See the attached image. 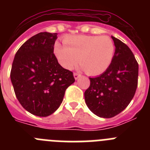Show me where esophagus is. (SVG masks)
Instances as JSON below:
<instances>
[{
  "instance_id": "esophagus-1",
  "label": "esophagus",
  "mask_w": 150,
  "mask_h": 150,
  "mask_svg": "<svg viewBox=\"0 0 150 150\" xmlns=\"http://www.w3.org/2000/svg\"><path fill=\"white\" fill-rule=\"evenodd\" d=\"M74 78H75V79H78L79 77H80V76H81V75L79 74H77V73H74Z\"/></svg>"
}]
</instances>
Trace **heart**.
I'll list each match as a JSON object with an SVG mask.
<instances>
[{
    "instance_id": "obj_1",
    "label": "heart",
    "mask_w": 150,
    "mask_h": 150,
    "mask_svg": "<svg viewBox=\"0 0 150 150\" xmlns=\"http://www.w3.org/2000/svg\"><path fill=\"white\" fill-rule=\"evenodd\" d=\"M65 45L55 42L53 52L63 67L71 70L78 62L90 75L104 73L111 64L115 55V45L108 37L77 35L64 40Z\"/></svg>"
}]
</instances>
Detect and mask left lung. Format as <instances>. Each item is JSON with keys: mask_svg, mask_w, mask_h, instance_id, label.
Wrapping results in <instances>:
<instances>
[{"mask_svg": "<svg viewBox=\"0 0 150 150\" xmlns=\"http://www.w3.org/2000/svg\"><path fill=\"white\" fill-rule=\"evenodd\" d=\"M115 55L110 67L98 76L89 78L85 91L86 104L94 114L112 118L124 110L134 98L137 87L138 64L132 50L111 36Z\"/></svg>", "mask_w": 150, "mask_h": 150, "instance_id": "obj_1", "label": "left lung"}]
</instances>
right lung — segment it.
Instances as JSON below:
<instances>
[{
	"mask_svg": "<svg viewBox=\"0 0 150 150\" xmlns=\"http://www.w3.org/2000/svg\"><path fill=\"white\" fill-rule=\"evenodd\" d=\"M58 34L40 32L22 45L12 64L10 79L17 99L31 114L46 117L62 104L66 89L75 82L53 53Z\"/></svg>",
	"mask_w": 150,
	"mask_h": 150,
	"instance_id": "1",
	"label": "right lung"
}]
</instances>
